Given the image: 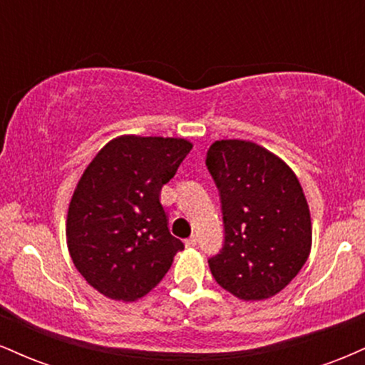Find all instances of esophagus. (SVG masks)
<instances>
[{
    "instance_id": "esophagus-1",
    "label": "esophagus",
    "mask_w": 365,
    "mask_h": 365,
    "mask_svg": "<svg viewBox=\"0 0 365 365\" xmlns=\"http://www.w3.org/2000/svg\"><path fill=\"white\" fill-rule=\"evenodd\" d=\"M185 245L187 247H195L197 245V238L195 237H190L188 240H185Z\"/></svg>"
}]
</instances>
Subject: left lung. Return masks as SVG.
<instances>
[{"label": "left lung", "mask_w": 365, "mask_h": 365, "mask_svg": "<svg viewBox=\"0 0 365 365\" xmlns=\"http://www.w3.org/2000/svg\"><path fill=\"white\" fill-rule=\"evenodd\" d=\"M206 166L220 190L225 242L209 267L220 287L242 300L282 292L312 245V225L299 178L287 163L249 140H216Z\"/></svg>", "instance_id": "left-lung-1"}]
</instances>
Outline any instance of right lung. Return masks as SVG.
<instances>
[{
  "label": "right lung",
  "mask_w": 365,
  "mask_h": 365,
  "mask_svg": "<svg viewBox=\"0 0 365 365\" xmlns=\"http://www.w3.org/2000/svg\"><path fill=\"white\" fill-rule=\"evenodd\" d=\"M190 149L185 139L123 135L108 142L78 180L66 244L78 273L108 299L144 297L183 250L159 192Z\"/></svg>",
  "instance_id": "obj_1"
}]
</instances>
